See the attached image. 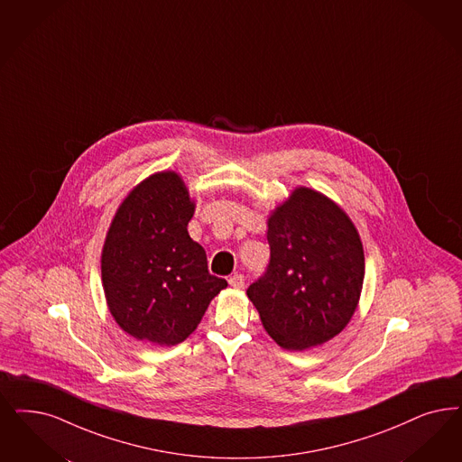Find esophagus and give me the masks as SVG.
Segmentation results:
<instances>
[{"mask_svg": "<svg viewBox=\"0 0 462 462\" xmlns=\"http://www.w3.org/2000/svg\"><path fill=\"white\" fill-rule=\"evenodd\" d=\"M245 275L243 273H233L231 277H229V284L233 286V288H236V290H241V288H245Z\"/></svg>", "mask_w": 462, "mask_h": 462, "instance_id": "obj_1", "label": "esophagus"}]
</instances>
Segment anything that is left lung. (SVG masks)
<instances>
[{"label":"left lung","mask_w":462,"mask_h":462,"mask_svg":"<svg viewBox=\"0 0 462 462\" xmlns=\"http://www.w3.org/2000/svg\"><path fill=\"white\" fill-rule=\"evenodd\" d=\"M271 260L246 290L269 336L301 351L337 336L358 305L365 256L358 231L332 200L298 189L269 219Z\"/></svg>","instance_id":"obj_1"}]
</instances>
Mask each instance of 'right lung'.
Instances as JSON below:
<instances>
[{
	"label": "right lung",
	"mask_w": 462,
	"mask_h": 462,
	"mask_svg": "<svg viewBox=\"0 0 462 462\" xmlns=\"http://www.w3.org/2000/svg\"><path fill=\"white\" fill-rule=\"evenodd\" d=\"M193 210L181 178L159 172L125 199L107 231L101 260L107 307L138 341H185L227 286L208 273L206 250L189 238Z\"/></svg>",
	"instance_id": "obj_1"
}]
</instances>
